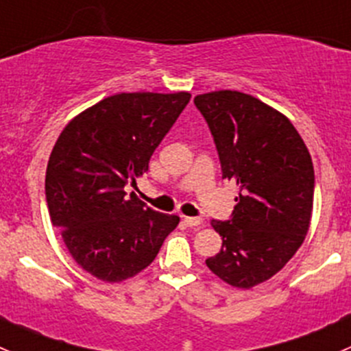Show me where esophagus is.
I'll list each match as a JSON object with an SVG mask.
<instances>
[{"mask_svg":"<svg viewBox=\"0 0 351 351\" xmlns=\"http://www.w3.org/2000/svg\"><path fill=\"white\" fill-rule=\"evenodd\" d=\"M183 222H185V226H189V228H197V226L202 224V219H198V217H183Z\"/></svg>","mask_w":351,"mask_h":351,"instance_id":"1","label":"esophagus"}]
</instances>
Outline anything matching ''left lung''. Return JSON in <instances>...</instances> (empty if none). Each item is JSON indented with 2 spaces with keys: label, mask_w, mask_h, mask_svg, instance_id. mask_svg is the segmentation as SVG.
I'll return each instance as SVG.
<instances>
[{
  "label": "left lung",
  "mask_w": 351,
  "mask_h": 351,
  "mask_svg": "<svg viewBox=\"0 0 351 351\" xmlns=\"http://www.w3.org/2000/svg\"><path fill=\"white\" fill-rule=\"evenodd\" d=\"M195 105L214 136L222 178L239 189L231 221L210 222L222 247L205 263L226 284L253 289L278 274L309 232L313 159L284 113L251 95L210 91Z\"/></svg>",
  "instance_id": "1"
}]
</instances>
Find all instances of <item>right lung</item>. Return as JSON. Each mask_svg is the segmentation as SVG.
<instances>
[{"instance_id":"1","label":"right lung","mask_w":351,"mask_h":351,"mask_svg":"<svg viewBox=\"0 0 351 351\" xmlns=\"http://www.w3.org/2000/svg\"><path fill=\"white\" fill-rule=\"evenodd\" d=\"M192 95L119 93L64 127L45 171L52 224L73 260L98 280L119 284L149 267L178 215L146 207L123 186L149 168L162 137Z\"/></svg>"}]
</instances>
